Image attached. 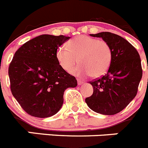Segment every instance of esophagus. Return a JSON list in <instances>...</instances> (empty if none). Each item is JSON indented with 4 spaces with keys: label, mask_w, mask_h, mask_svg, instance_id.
<instances>
[{
    "label": "esophagus",
    "mask_w": 148,
    "mask_h": 148,
    "mask_svg": "<svg viewBox=\"0 0 148 148\" xmlns=\"http://www.w3.org/2000/svg\"><path fill=\"white\" fill-rule=\"evenodd\" d=\"M77 82H78V85H81V84L83 83V81L81 80V79H78V78H77Z\"/></svg>",
    "instance_id": "esophagus-1"
}]
</instances>
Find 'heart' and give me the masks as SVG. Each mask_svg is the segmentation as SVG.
<instances>
[{"mask_svg":"<svg viewBox=\"0 0 148 148\" xmlns=\"http://www.w3.org/2000/svg\"><path fill=\"white\" fill-rule=\"evenodd\" d=\"M56 58L60 66L70 72L77 62L80 65L71 73L78 76L98 78L108 71L112 61L113 50L104 40L87 35L74 38L67 43V47L61 46L56 51Z\"/></svg>","mask_w":148,"mask_h":148,"instance_id":"obj_1","label":"heart"}]
</instances>
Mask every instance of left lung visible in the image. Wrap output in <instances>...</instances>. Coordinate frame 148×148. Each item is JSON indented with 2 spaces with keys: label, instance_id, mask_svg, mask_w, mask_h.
<instances>
[{
  "label": "left lung",
  "instance_id": "obj_1",
  "mask_svg": "<svg viewBox=\"0 0 148 148\" xmlns=\"http://www.w3.org/2000/svg\"><path fill=\"white\" fill-rule=\"evenodd\" d=\"M90 35L107 41L113 50V58L105 75L90 82L93 93L85 101L96 113L116 114L130 104L138 92L142 77L140 56L136 48L119 35L108 32Z\"/></svg>",
  "mask_w": 148,
  "mask_h": 148
}]
</instances>
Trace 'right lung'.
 <instances>
[{
	"instance_id": "right-lung-1",
	"label": "right lung",
	"mask_w": 148,
	"mask_h": 148,
	"mask_svg": "<svg viewBox=\"0 0 148 148\" xmlns=\"http://www.w3.org/2000/svg\"><path fill=\"white\" fill-rule=\"evenodd\" d=\"M69 38L40 35L23 44L13 56L9 66L11 92L30 116L47 118L57 113L64 90L77 86L75 77L60 66L56 58L58 48Z\"/></svg>"
}]
</instances>
